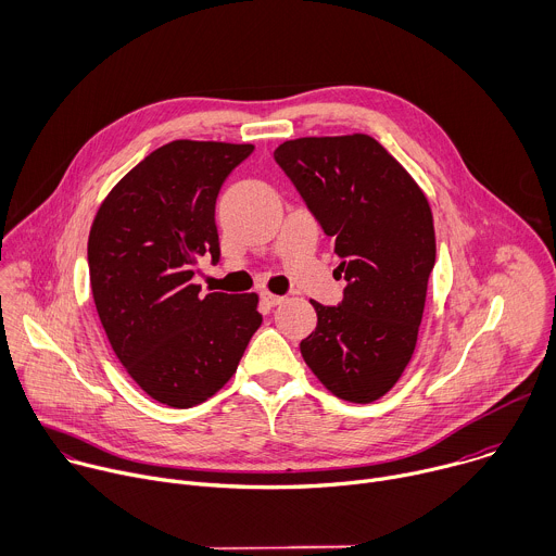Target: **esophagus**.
Wrapping results in <instances>:
<instances>
[{"instance_id": "obj_1", "label": "esophagus", "mask_w": 556, "mask_h": 556, "mask_svg": "<svg viewBox=\"0 0 556 556\" xmlns=\"http://www.w3.org/2000/svg\"><path fill=\"white\" fill-rule=\"evenodd\" d=\"M263 302L269 304V306H278V304L285 302V298L282 295H274V293H263Z\"/></svg>"}]
</instances>
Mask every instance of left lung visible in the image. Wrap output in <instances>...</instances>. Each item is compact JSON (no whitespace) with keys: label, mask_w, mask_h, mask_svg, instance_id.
Listing matches in <instances>:
<instances>
[{"label":"left lung","mask_w":556,"mask_h":556,"mask_svg":"<svg viewBox=\"0 0 556 556\" xmlns=\"http://www.w3.org/2000/svg\"><path fill=\"white\" fill-rule=\"evenodd\" d=\"M274 157L336 241L344 300H311L317 326L300 353L321 386L372 403L409 364L435 263L433 216L412 175L370 136L298 138Z\"/></svg>","instance_id":"obj_1"}]
</instances>
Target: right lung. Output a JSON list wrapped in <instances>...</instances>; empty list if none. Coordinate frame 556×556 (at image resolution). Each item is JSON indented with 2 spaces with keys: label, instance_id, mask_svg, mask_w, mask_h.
<instances>
[{
  "label": "right lung",
  "instance_id": "add662e5",
  "mask_svg": "<svg viewBox=\"0 0 556 556\" xmlns=\"http://www.w3.org/2000/svg\"><path fill=\"white\" fill-rule=\"evenodd\" d=\"M254 144L175 140L131 168L100 203L87 241L91 295L106 340L157 403L192 407L224 388L258 330L256 293H207L218 261L214 205Z\"/></svg>",
  "mask_w": 556,
  "mask_h": 556
}]
</instances>
